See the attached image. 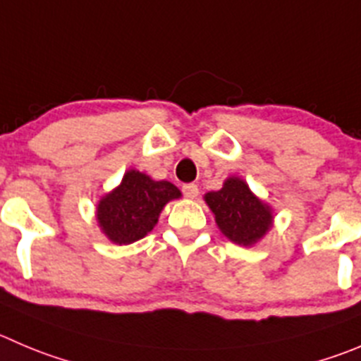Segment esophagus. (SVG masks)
I'll list each match as a JSON object with an SVG mask.
<instances>
[{
	"instance_id": "esophagus-1",
	"label": "esophagus",
	"mask_w": 361,
	"mask_h": 361,
	"mask_svg": "<svg viewBox=\"0 0 361 361\" xmlns=\"http://www.w3.org/2000/svg\"><path fill=\"white\" fill-rule=\"evenodd\" d=\"M183 193L186 195V198L193 200V198L198 197V186H197V184H184Z\"/></svg>"
}]
</instances>
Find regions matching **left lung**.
Instances as JSON below:
<instances>
[{
	"label": "left lung",
	"mask_w": 361,
	"mask_h": 361,
	"mask_svg": "<svg viewBox=\"0 0 361 361\" xmlns=\"http://www.w3.org/2000/svg\"><path fill=\"white\" fill-rule=\"evenodd\" d=\"M204 202L214 214L219 232L239 246L257 245L273 228V207L257 197L241 177L225 178L221 190L205 193Z\"/></svg>",
	"instance_id": "8db88e82"
}]
</instances>
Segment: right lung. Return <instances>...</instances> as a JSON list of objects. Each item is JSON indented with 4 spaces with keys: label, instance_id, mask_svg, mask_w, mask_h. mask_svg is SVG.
<instances>
[{
    "label": "right lung",
    "instance_id": "add662e5",
    "mask_svg": "<svg viewBox=\"0 0 361 361\" xmlns=\"http://www.w3.org/2000/svg\"><path fill=\"white\" fill-rule=\"evenodd\" d=\"M180 197V190L168 180H154L131 168L122 183L97 202L95 219L113 245H131L152 232L164 205Z\"/></svg>",
    "mask_w": 361,
    "mask_h": 361
}]
</instances>
